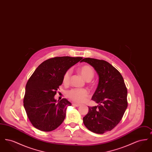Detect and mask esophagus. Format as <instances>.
Here are the masks:
<instances>
[{
	"label": "esophagus",
	"mask_w": 152,
	"mask_h": 152,
	"mask_svg": "<svg viewBox=\"0 0 152 152\" xmlns=\"http://www.w3.org/2000/svg\"><path fill=\"white\" fill-rule=\"evenodd\" d=\"M72 105L73 106H75V107H79L80 104H76V103H72Z\"/></svg>",
	"instance_id": "obj_1"
}]
</instances>
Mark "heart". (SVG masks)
<instances>
[{
    "label": "heart",
    "mask_w": 152,
    "mask_h": 152,
    "mask_svg": "<svg viewBox=\"0 0 152 152\" xmlns=\"http://www.w3.org/2000/svg\"><path fill=\"white\" fill-rule=\"evenodd\" d=\"M79 72L87 81H90L94 76V68L90 65H83L79 69ZM71 71L67 70L63 77V83L67 85L69 83ZM66 95L69 99L76 102H83L87 100L89 96V92L84 89H72L66 92Z\"/></svg>",
    "instance_id": "heart-1"
}]
</instances>
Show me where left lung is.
I'll return each instance as SVG.
<instances>
[{
    "label": "left lung",
    "mask_w": 152,
    "mask_h": 152,
    "mask_svg": "<svg viewBox=\"0 0 152 152\" xmlns=\"http://www.w3.org/2000/svg\"><path fill=\"white\" fill-rule=\"evenodd\" d=\"M92 65L99 76V82L92 100L99 105L88 107L83 123L89 130L103 134L120 123L128 107L127 88L122 75L108 62L84 58L81 62Z\"/></svg>",
    "instance_id": "1"
}]
</instances>
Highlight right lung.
Segmentation results:
<instances>
[{
  "label": "right lung",
  "instance_id": "1",
  "mask_svg": "<svg viewBox=\"0 0 152 152\" xmlns=\"http://www.w3.org/2000/svg\"><path fill=\"white\" fill-rule=\"evenodd\" d=\"M83 58L55 57L43 61L28 80L23 99L30 122L39 130L51 132L64 121L66 109L71 103L65 99L58 101L54 96L63 83L64 73Z\"/></svg>",
  "mask_w": 152,
  "mask_h": 152
}]
</instances>
